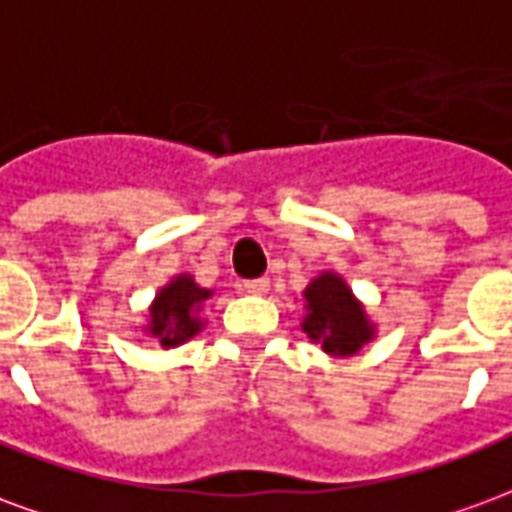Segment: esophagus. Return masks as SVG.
Masks as SVG:
<instances>
[{"label":"esophagus","instance_id":"34e87169","mask_svg":"<svg viewBox=\"0 0 512 512\" xmlns=\"http://www.w3.org/2000/svg\"><path fill=\"white\" fill-rule=\"evenodd\" d=\"M268 288H271L268 279H249V282H244V290L246 293H252V296H266Z\"/></svg>","mask_w":512,"mask_h":512}]
</instances>
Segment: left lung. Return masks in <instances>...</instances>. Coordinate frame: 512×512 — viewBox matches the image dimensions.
<instances>
[{
    "label": "left lung",
    "instance_id": "left-lung-1",
    "mask_svg": "<svg viewBox=\"0 0 512 512\" xmlns=\"http://www.w3.org/2000/svg\"><path fill=\"white\" fill-rule=\"evenodd\" d=\"M304 318L301 329L312 343L321 345L323 354L334 359L356 356L367 343H373L378 326L367 315L365 301L356 296L343 274L321 271L304 288Z\"/></svg>",
    "mask_w": 512,
    "mask_h": 512
}]
</instances>
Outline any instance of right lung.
Wrapping results in <instances>:
<instances>
[{"label": "right lung", "instance_id": "add662e5", "mask_svg": "<svg viewBox=\"0 0 512 512\" xmlns=\"http://www.w3.org/2000/svg\"><path fill=\"white\" fill-rule=\"evenodd\" d=\"M208 299H213V290L197 285L189 271H180L153 296L145 312L142 334L156 340L164 351L189 343L191 337L205 329L202 307Z\"/></svg>", "mask_w": 512, "mask_h": 512}]
</instances>
